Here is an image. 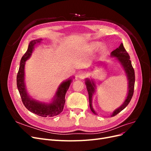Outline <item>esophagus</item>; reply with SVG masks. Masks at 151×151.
I'll return each mask as SVG.
<instances>
[{"mask_svg": "<svg viewBox=\"0 0 151 151\" xmlns=\"http://www.w3.org/2000/svg\"><path fill=\"white\" fill-rule=\"evenodd\" d=\"M87 76H88V74H87L86 72H80L79 74L78 77H79V78L83 79L86 78V77H87Z\"/></svg>", "mask_w": 151, "mask_h": 151, "instance_id": "esophagus-1", "label": "esophagus"}]
</instances>
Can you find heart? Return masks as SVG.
I'll return each mask as SVG.
<instances>
[{"label": "heart", "mask_w": 151, "mask_h": 151, "mask_svg": "<svg viewBox=\"0 0 151 151\" xmlns=\"http://www.w3.org/2000/svg\"><path fill=\"white\" fill-rule=\"evenodd\" d=\"M98 43H95V42L91 43L90 44H89L88 45V47H87V49H88L89 52H93L94 50L96 49V48L98 47ZM104 50H105V47L104 46V45H101V46L99 47V52H103Z\"/></svg>", "instance_id": "heart-1"}]
</instances>
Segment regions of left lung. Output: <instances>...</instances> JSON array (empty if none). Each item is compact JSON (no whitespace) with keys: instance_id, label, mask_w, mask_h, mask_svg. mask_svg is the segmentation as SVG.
<instances>
[{"instance_id":"1","label":"left lung","mask_w":151,"mask_h":151,"mask_svg":"<svg viewBox=\"0 0 151 151\" xmlns=\"http://www.w3.org/2000/svg\"><path fill=\"white\" fill-rule=\"evenodd\" d=\"M111 57H115L116 60L119 62L123 69L126 73V76L128 79V93L125 100L121 106L116 108L115 110L110 115L111 117L116 115L118 113H119L123 109L125 108L128 104H129L130 100L133 96L134 91V84H135V72L133 67L132 65V63L130 60V56L129 53L127 52L123 45L122 43L120 44L119 47L115 49V50L111 53ZM101 62L99 64H101ZM86 88L88 90L89 94V106L91 110L92 111L95 115H97V113L94 111V109L92 106V99L93 94L95 93L96 89V83L93 79H86Z\"/></svg>"}]
</instances>
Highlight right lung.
I'll return each instance as SVG.
<instances>
[{
    "mask_svg": "<svg viewBox=\"0 0 151 151\" xmlns=\"http://www.w3.org/2000/svg\"><path fill=\"white\" fill-rule=\"evenodd\" d=\"M42 41V39L40 38L30 42L28 50L21 58L19 68L17 75V87L19 90L22 103L29 111L40 116L52 117L59 115L63 111L65 103V94L69 88L72 79H68L59 85L55 94L50 103L40 102L33 99L28 94L24 81L25 63L26 61L28 60L31 56L35 46L40 43Z\"/></svg>",
    "mask_w": 151,
    "mask_h": 151,
    "instance_id": "add662e5",
    "label": "right lung"
}]
</instances>
